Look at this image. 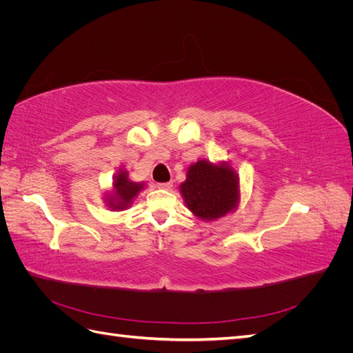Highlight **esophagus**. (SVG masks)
<instances>
[{"mask_svg":"<svg viewBox=\"0 0 353 353\" xmlns=\"http://www.w3.org/2000/svg\"><path fill=\"white\" fill-rule=\"evenodd\" d=\"M157 187L163 188V190H170V187H172V183H170V181H169V183H159Z\"/></svg>","mask_w":353,"mask_h":353,"instance_id":"1","label":"esophagus"}]
</instances>
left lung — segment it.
Wrapping results in <instances>:
<instances>
[{"mask_svg":"<svg viewBox=\"0 0 353 353\" xmlns=\"http://www.w3.org/2000/svg\"><path fill=\"white\" fill-rule=\"evenodd\" d=\"M188 209L203 219H216L234 209L239 200V181L227 165L213 166L200 160L191 166L181 184Z\"/></svg>","mask_w":353,"mask_h":353,"instance_id":"obj_1","label":"left lung"}]
</instances>
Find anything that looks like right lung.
Instances as JSON below:
<instances>
[{
  "instance_id": "obj_1",
  "label": "right lung",
  "mask_w": 353,
  "mask_h": 353,
  "mask_svg": "<svg viewBox=\"0 0 353 353\" xmlns=\"http://www.w3.org/2000/svg\"><path fill=\"white\" fill-rule=\"evenodd\" d=\"M113 184H114L116 194H114V199L113 197L110 199L112 209H125L137 196L138 191L144 187V184L132 183V181L128 179V174L125 170L116 176Z\"/></svg>"
}]
</instances>
